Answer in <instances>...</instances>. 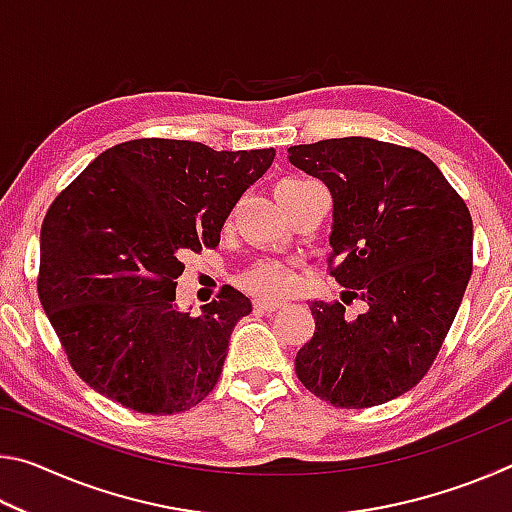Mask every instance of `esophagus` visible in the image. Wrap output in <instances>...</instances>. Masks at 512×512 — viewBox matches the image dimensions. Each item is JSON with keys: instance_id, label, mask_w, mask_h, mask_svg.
<instances>
[{"instance_id": "obj_1", "label": "esophagus", "mask_w": 512, "mask_h": 512, "mask_svg": "<svg viewBox=\"0 0 512 512\" xmlns=\"http://www.w3.org/2000/svg\"><path fill=\"white\" fill-rule=\"evenodd\" d=\"M282 307H284V302H275V300H257L255 302V309L264 311V314H271V311H277Z\"/></svg>"}]
</instances>
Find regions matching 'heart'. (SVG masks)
I'll use <instances>...</instances> for the list:
<instances>
[{
	"label": "heart",
	"instance_id": "b5f03b06",
	"mask_svg": "<svg viewBox=\"0 0 512 512\" xmlns=\"http://www.w3.org/2000/svg\"><path fill=\"white\" fill-rule=\"evenodd\" d=\"M302 183H307V180H284V183L277 185V189L296 187ZM239 284L241 289L253 293V296L280 298L291 289L293 268L287 262H277V259H259L239 275Z\"/></svg>",
	"mask_w": 512,
	"mask_h": 512
}]
</instances>
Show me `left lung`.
I'll use <instances>...</instances> for the list:
<instances>
[{
	"label": "left lung",
	"mask_w": 512,
	"mask_h": 512,
	"mask_svg": "<svg viewBox=\"0 0 512 512\" xmlns=\"http://www.w3.org/2000/svg\"><path fill=\"white\" fill-rule=\"evenodd\" d=\"M289 162L332 194L329 275L366 305L345 318L341 302H309L316 332L296 354V375L341 409L395 400L427 375L461 307L472 275L470 210L409 146L339 137L291 146Z\"/></svg>",
	"instance_id": "8db88e82"
}]
</instances>
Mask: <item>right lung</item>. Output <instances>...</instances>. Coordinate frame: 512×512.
Segmentation results:
<instances>
[{
  "mask_svg": "<svg viewBox=\"0 0 512 512\" xmlns=\"http://www.w3.org/2000/svg\"><path fill=\"white\" fill-rule=\"evenodd\" d=\"M273 158L144 137L103 151L56 196L40 230L38 296L85 384L151 415L212 393L253 305L225 284L201 314H183L176 280L185 253L219 246L232 207Z\"/></svg>",
  "mask_w": 512,
  "mask_h": 512,
  "instance_id": "obj_1",
  "label": "right lung"
}]
</instances>
